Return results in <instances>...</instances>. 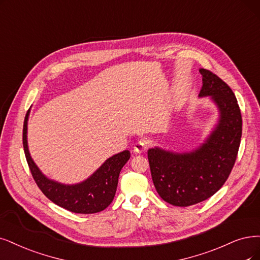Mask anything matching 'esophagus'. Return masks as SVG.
Wrapping results in <instances>:
<instances>
[{"instance_id":"esophagus-1","label":"esophagus","mask_w":260,"mask_h":260,"mask_svg":"<svg viewBox=\"0 0 260 260\" xmlns=\"http://www.w3.org/2000/svg\"><path fill=\"white\" fill-rule=\"evenodd\" d=\"M148 146H149L148 141H146V140H139V141H137L135 143V145H134V151H135L136 153H142V152H145L148 149Z\"/></svg>"}]
</instances>
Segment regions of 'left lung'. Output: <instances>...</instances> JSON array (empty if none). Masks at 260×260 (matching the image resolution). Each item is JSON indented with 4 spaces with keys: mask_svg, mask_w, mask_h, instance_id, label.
<instances>
[{
    "mask_svg": "<svg viewBox=\"0 0 260 260\" xmlns=\"http://www.w3.org/2000/svg\"><path fill=\"white\" fill-rule=\"evenodd\" d=\"M199 98H210L218 110L217 123L204 143L187 152L158 147L148 150L153 183L166 203L188 207L201 203L223 186L235 165L242 135V118L233 90L205 69Z\"/></svg>",
    "mask_w": 260,
    "mask_h": 260,
    "instance_id": "1",
    "label": "left lung"
}]
</instances>
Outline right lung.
I'll return each instance as SVG.
<instances>
[{
    "label": "right lung",
    "mask_w": 260,
    "mask_h": 260,
    "mask_svg": "<svg viewBox=\"0 0 260 260\" xmlns=\"http://www.w3.org/2000/svg\"><path fill=\"white\" fill-rule=\"evenodd\" d=\"M27 110L23 124V149L31 174L44 195L53 204L74 213L92 214L107 208L114 198L120 171L131 157V152L125 150L105 160L104 164L80 183L64 184L47 178L31 157L27 147Z\"/></svg>",
    "instance_id": "add662e5"
}]
</instances>
